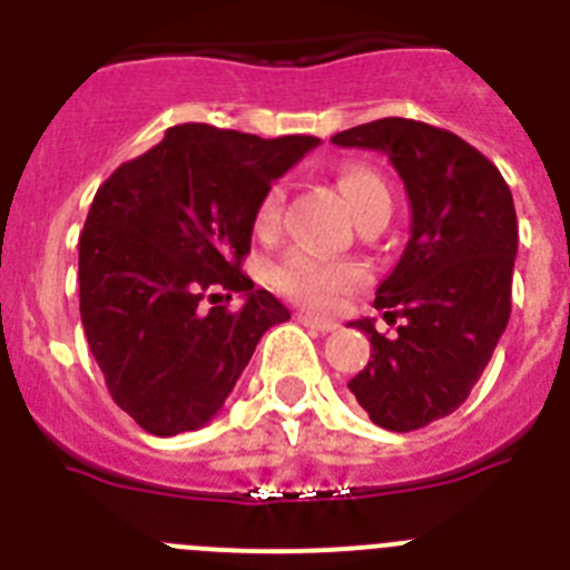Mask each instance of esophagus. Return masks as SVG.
Segmentation results:
<instances>
[{
    "label": "esophagus",
    "instance_id": "34e87169",
    "mask_svg": "<svg viewBox=\"0 0 570 570\" xmlns=\"http://www.w3.org/2000/svg\"><path fill=\"white\" fill-rule=\"evenodd\" d=\"M296 320H299L302 325H305V328L320 331V334H331V331H336V322L334 320H322V316L308 314V311H299V314H296Z\"/></svg>",
    "mask_w": 570,
    "mask_h": 570
}]
</instances>
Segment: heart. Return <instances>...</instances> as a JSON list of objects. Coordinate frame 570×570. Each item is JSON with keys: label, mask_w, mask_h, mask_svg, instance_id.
<instances>
[{"label": "heart", "mask_w": 570, "mask_h": 570, "mask_svg": "<svg viewBox=\"0 0 570 570\" xmlns=\"http://www.w3.org/2000/svg\"><path fill=\"white\" fill-rule=\"evenodd\" d=\"M336 188L356 223L367 219L376 210H391V190L382 183V176L365 165H351L342 170L336 176ZM282 199H285L282 185H274L262 196L259 208H256V230L268 234L279 225ZM362 282H365V271L356 262H328L308 250H291L271 268V285L282 296L320 311L334 308L347 291L360 288Z\"/></svg>", "instance_id": "obj_1"}]
</instances>
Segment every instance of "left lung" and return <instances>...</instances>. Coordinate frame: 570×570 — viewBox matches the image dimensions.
<instances>
[{"instance_id":"obj_1","label":"left lung","mask_w":570,"mask_h":570,"mask_svg":"<svg viewBox=\"0 0 570 570\" xmlns=\"http://www.w3.org/2000/svg\"><path fill=\"white\" fill-rule=\"evenodd\" d=\"M342 148L382 150L411 199V239L374 305L351 322L371 340V362L347 382L371 422L416 431L454 414L485 371L511 316L517 210L497 165L451 130L387 116L331 136Z\"/></svg>"}]
</instances>
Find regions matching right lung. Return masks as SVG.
<instances>
[{"label": "right lung", "mask_w": 570, "mask_h": 570, "mask_svg": "<svg viewBox=\"0 0 570 570\" xmlns=\"http://www.w3.org/2000/svg\"><path fill=\"white\" fill-rule=\"evenodd\" d=\"M316 145L185 122L99 185L79 234V314L110 396L148 434L214 420L262 334L291 320L242 259L262 196ZM223 293L246 305L228 312Z\"/></svg>", "instance_id": "obj_1"}]
</instances>
